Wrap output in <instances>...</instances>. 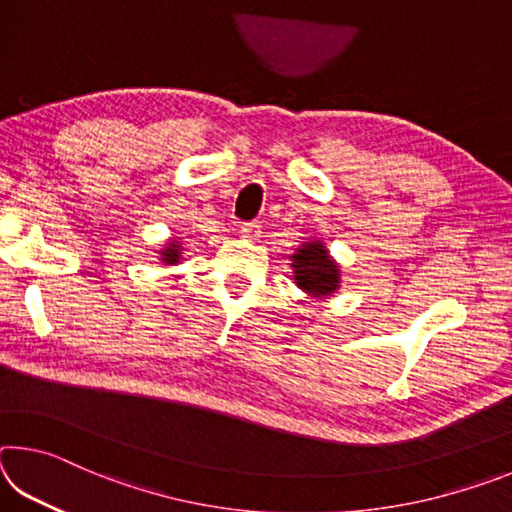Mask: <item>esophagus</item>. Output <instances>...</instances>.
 <instances>
[{
  "instance_id": "esophagus-1",
  "label": "esophagus",
  "mask_w": 512,
  "mask_h": 512,
  "mask_svg": "<svg viewBox=\"0 0 512 512\" xmlns=\"http://www.w3.org/2000/svg\"><path fill=\"white\" fill-rule=\"evenodd\" d=\"M259 230H262V225L257 221H248V223H241V235L248 237V239H255L259 235Z\"/></svg>"
}]
</instances>
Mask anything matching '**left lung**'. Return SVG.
<instances>
[{
	"instance_id": "obj_1",
	"label": "left lung",
	"mask_w": 512,
	"mask_h": 512,
	"mask_svg": "<svg viewBox=\"0 0 512 512\" xmlns=\"http://www.w3.org/2000/svg\"><path fill=\"white\" fill-rule=\"evenodd\" d=\"M293 280L311 298H325L339 289L341 268L329 257V250L320 241H307L291 255Z\"/></svg>"
}]
</instances>
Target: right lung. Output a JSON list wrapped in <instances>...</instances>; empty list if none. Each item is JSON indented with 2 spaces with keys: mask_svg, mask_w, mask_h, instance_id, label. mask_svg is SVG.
<instances>
[{
  "mask_svg": "<svg viewBox=\"0 0 512 512\" xmlns=\"http://www.w3.org/2000/svg\"><path fill=\"white\" fill-rule=\"evenodd\" d=\"M160 259L164 264H169V266H173V264H178L180 262V241L178 239H171L167 246H164V250H160Z\"/></svg>",
  "mask_w": 512,
  "mask_h": 512,
  "instance_id": "add662e5",
  "label": "right lung"
}]
</instances>
